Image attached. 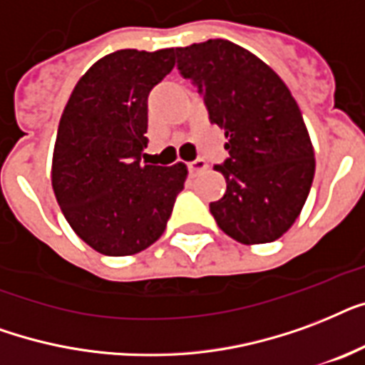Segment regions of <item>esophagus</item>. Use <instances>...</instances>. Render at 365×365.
<instances>
[{"label": "esophagus", "mask_w": 365, "mask_h": 365, "mask_svg": "<svg viewBox=\"0 0 365 365\" xmlns=\"http://www.w3.org/2000/svg\"><path fill=\"white\" fill-rule=\"evenodd\" d=\"M205 169H207V162H205V160H202V158H197V160H194V162L188 163V171H190V175L202 173V171H205Z\"/></svg>", "instance_id": "esophagus-1"}]
</instances>
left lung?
<instances>
[{"label":"left lung","instance_id":"1","mask_svg":"<svg viewBox=\"0 0 365 365\" xmlns=\"http://www.w3.org/2000/svg\"><path fill=\"white\" fill-rule=\"evenodd\" d=\"M175 55L228 138V160L215 168L227 179L225 196L209 205L215 221L240 244L278 240L301 213L316 169L297 101L267 62L228 39L177 47Z\"/></svg>","mask_w":365,"mask_h":365}]
</instances>
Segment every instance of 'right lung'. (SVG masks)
I'll return each instance as SVG.
<instances>
[{
    "label": "right lung",
    "mask_w": 365,
    "mask_h": 365,
    "mask_svg": "<svg viewBox=\"0 0 365 365\" xmlns=\"http://www.w3.org/2000/svg\"><path fill=\"white\" fill-rule=\"evenodd\" d=\"M173 66V49L110 53L81 76L62 112L51 185L68 225L103 255L150 247L185 188V163H140L148 93Z\"/></svg>",
    "instance_id": "obj_1"
}]
</instances>
